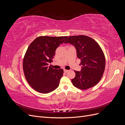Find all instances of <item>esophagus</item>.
I'll return each mask as SVG.
<instances>
[{"label": "esophagus", "mask_w": 125, "mask_h": 125, "mask_svg": "<svg viewBox=\"0 0 125 125\" xmlns=\"http://www.w3.org/2000/svg\"><path fill=\"white\" fill-rule=\"evenodd\" d=\"M63 71L65 72V73H68V72L69 71V70H66V69H63Z\"/></svg>", "instance_id": "1"}]
</instances>
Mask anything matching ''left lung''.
<instances>
[{
  "mask_svg": "<svg viewBox=\"0 0 125 125\" xmlns=\"http://www.w3.org/2000/svg\"><path fill=\"white\" fill-rule=\"evenodd\" d=\"M65 43L73 45L78 58L81 59V70L74 71L75 76L71 79L73 85L81 90L95 85L103 76L105 67V56L100 45L85 35L69 36Z\"/></svg>",
  "mask_w": 125,
  "mask_h": 125,
  "instance_id": "8db88e82",
  "label": "left lung"
}]
</instances>
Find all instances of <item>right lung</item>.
<instances>
[{
	"label": "right lung",
	"mask_w": 125,
	"mask_h": 125,
	"mask_svg": "<svg viewBox=\"0 0 125 125\" xmlns=\"http://www.w3.org/2000/svg\"><path fill=\"white\" fill-rule=\"evenodd\" d=\"M68 36H39L30 44L24 55L23 69L29 84L36 91L48 93L58 88L63 70L55 69L49 63L55 51Z\"/></svg>",
	"instance_id": "obj_1"
}]
</instances>
